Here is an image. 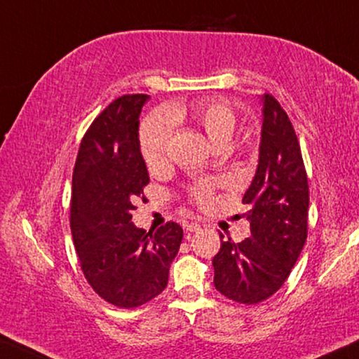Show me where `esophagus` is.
I'll return each mask as SVG.
<instances>
[{
	"mask_svg": "<svg viewBox=\"0 0 359 359\" xmlns=\"http://www.w3.org/2000/svg\"><path fill=\"white\" fill-rule=\"evenodd\" d=\"M185 229H187V232H198L201 229V226L198 222H189L185 226Z\"/></svg>",
	"mask_w": 359,
	"mask_h": 359,
	"instance_id": "esophagus-1",
	"label": "esophagus"
}]
</instances>
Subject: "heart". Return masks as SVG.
Masks as SVG:
<instances>
[{"mask_svg":"<svg viewBox=\"0 0 359 359\" xmlns=\"http://www.w3.org/2000/svg\"><path fill=\"white\" fill-rule=\"evenodd\" d=\"M174 119L180 117H190L195 124L205 132V135L210 138L214 147H227L231 138L233 137L235 126H237V116L232 106L226 100L208 98L195 101L189 108L185 106H174L170 112L159 111L149 116L143 122L140 130V148L143 159H145L148 168H159L168 156L174 135L172 126ZM211 195V190L208 185H198L194 189L195 200L205 203Z\"/></svg>","mask_w":359,"mask_h":359,"instance_id":"1","label":"heart"}]
</instances>
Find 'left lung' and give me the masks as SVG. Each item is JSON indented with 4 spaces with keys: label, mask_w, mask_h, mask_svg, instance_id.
I'll return each mask as SVG.
<instances>
[{
    "label": "left lung",
    "mask_w": 359,
    "mask_h": 359,
    "mask_svg": "<svg viewBox=\"0 0 359 359\" xmlns=\"http://www.w3.org/2000/svg\"><path fill=\"white\" fill-rule=\"evenodd\" d=\"M261 104L258 168L242 200L251 235L240 243L221 240L212 259L216 290L245 304L264 302L279 290L308 235L309 190L298 138L274 96H261Z\"/></svg>",
    "instance_id": "8db88e82"
}]
</instances>
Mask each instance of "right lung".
<instances>
[{
	"mask_svg": "<svg viewBox=\"0 0 359 359\" xmlns=\"http://www.w3.org/2000/svg\"><path fill=\"white\" fill-rule=\"evenodd\" d=\"M148 95H126L85 133L72 175L71 231L85 279L106 302L137 308L158 297L169 279L184 231L168 222L156 232L132 222L149 175L138 126Z\"/></svg>",
	"mask_w": 359,
	"mask_h": 359,
	"instance_id": "1",
	"label": "right lung"
}]
</instances>
